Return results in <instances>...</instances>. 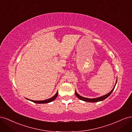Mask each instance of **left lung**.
Wrapping results in <instances>:
<instances>
[{
  "instance_id": "obj_1",
  "label": "left lung",
  "mask_w": 132,
  "mask_h": 132,
  "mask_svg": "<svg viewBox=\"0 0 132 132\" xmlns=\"http://www.w3.org/2000/svg\"><path fill=\"white\" fill-rule=\"evenodd\" d=\"M117 80H116V84H115V85L114 86L113 88L112 89V90L109 93H108L105 95L102 96H101V97H97V98H86V97H82L79 94H78L77 91H76L75 90V95L77 96V97L80 99L82 101H85V102H99V101H103L105 99H106V98H107L109 96L112 94V93L113 91L114 90V87L116 86V85L117 84Z\"/></svg>"
}]
</instances>
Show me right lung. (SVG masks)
I'll use <instances>...</instances> for the list:
<instances>
[{
  "instance_id": "obj_1",
  "label": "right lung",
  "mask_w": 132,
  "mask_h": 132,
  "mask_svg": "<svg viewBox=\"0 0 132 132\" xmlns=\"http://www.w3.org/2000/svg\"><path fill=\"white\" fill-rule=\"evenodd\" d=\"M58 92L57 91V93L55 94L53 97H52L51 98H48V99H47V100H42V101H34V100H29V99H27L28 100H30L32 102H35V103H50L52 101H54V100L57 98V96H58Z\"/></svg>"
}]
</instances>
